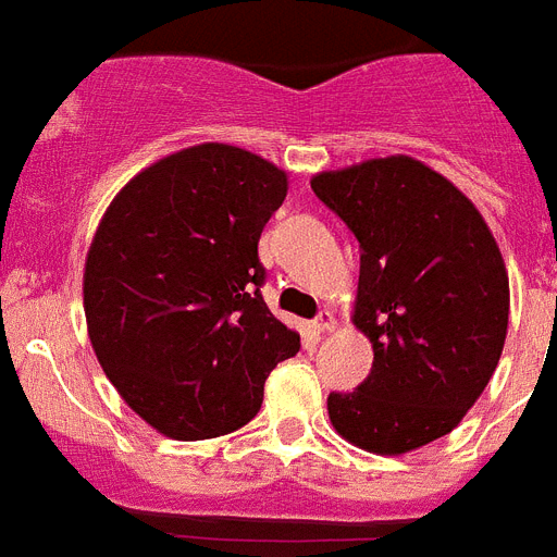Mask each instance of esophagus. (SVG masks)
<instances>
[{"label":"esophagus","instance_id":"obj_1","mask_svg":"<svg viewBox=\"0 0 557 557\" xmlns=\"http://www.w3.org/2000/svg\"><path fill=\"white\" fill-rule=\"evenodd\" d=\"M336 322H334V314H331V311H320V314H317V320H314V329L320 331V334H325V331H331L334 329Z\"/></svg>","mask_w":557,"mask_h":557}]
</instances>
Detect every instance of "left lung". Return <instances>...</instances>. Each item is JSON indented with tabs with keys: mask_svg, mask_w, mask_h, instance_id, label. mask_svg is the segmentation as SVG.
<instances>
[{
	"mask_svg": "<svg viewBox=\"0 0 557 557\" xmlns=\"http://www.w3.org/2000/svg\"><path fill=\"white\" fill-rule=\"evenodd\" d=\"M359 243L354 322L371 339L368 380L329 394L331 424L371 453L447 436L487 387L509 317L502 251L479 209L408 156L311 181Z\"/></svg>",
	"mask_w": 557,
	"mask_h": 557,
	"instance_id": "8db88e82",
	"label": "left lung"
}]
</instances>
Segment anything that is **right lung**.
Wrapping results in <instances>:
<instances>
[{
  "label": "right lung",
  "instance_id": "add662e5",
  "mask_svg": "<svg viewBox=\"0 0 557 557\" xmlns=\"http://www.w3.org/2000/svg\"><path fill=\"white\" fill-rule=\"evenodd\" d=\"M286 172L228 144L152 163L115 195L84 265L98 362L163 436L214 438L251 422L271 368L300 350L265 306L257 243Z\"/></svg>",
  "mask_w": 557,
  "mask_h": 557
}]
</instances>
